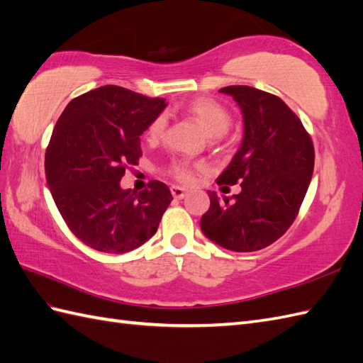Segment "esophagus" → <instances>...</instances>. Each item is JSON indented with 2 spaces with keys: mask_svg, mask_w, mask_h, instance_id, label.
I'll return each mask as SVG.
<instances>
[{
  "mask_svg": "<svg viewBox=\"0 0 363 363\" xmlns=\"http://www.w3.org/2000/svg\"><path fill=\"white\" fill-rule=\"evenodd\" d=\"M172 194H173V198H176V199H182L185 194H187V190L179 187V185H173V187H172Z\"/></svg>",
  "mask_w": 363,
  "mask_h": 363,
  "instance_id": "34e87169",
  "label": "esophagus"
}]
</instances>
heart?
Instances as JSON below:
<instances>
[{
	"label": "heart",
	"mask_w": 363,
	"mask_h": 363,
	"mask_svg": "<svg viewBox=\"0 0 363 363\" xmlns=\"http://www.w3.org/2000/svg\"><path fill=\"white\" fill-rule=\"evenodd\" d=\"M185 111L198 121L206 128V132L211 138L224 136L231 125L230 111L219 104L218 101L211 98H196L189 102ZM167 128V116L160 115L153 119V123L148 125L147 138L150 141H160L164 136ZM170 173L181 182H191L194 176V167L187 161H178L170 167Z\"/></svg>",
	"instance_id": "obj_1"
}]
</instances>
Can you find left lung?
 <instances>
[{"instance_id":"8db88e82","label":"left lung","mask_w":363,"mask_h":363,"mask_svg":"<svg viewBox=\"0 0 363 363\" xmlns=\"http://www.w3.org/2000/svg\"><path fill=\"white\" fill-rule=\"evenodd\" d=\"M242 111L244 138L218 184L240 182V193L219 199L208 191L210 208L201 230L231 252H257L290 228L308 190L314 147L301 119L272 93L248 86L219 90Z\"/></svg>"}]
</instances>
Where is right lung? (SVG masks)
I'll list each match as a JSON object with an SVG mask.
<instances>
[{"mask_svg":"<svg viewBox=\"0 0 363 363\" xmlns=\"http://www.w3.org/2000/svg\"><path fill=\"white\" fill-rule=\"evenodd\" d=\"M119 86L72 99L45 152V178L55 203L79 240L102 253H127L157 230L173 196L161 181L148 189H121L127 165L143 156L141 136L165 108Z\"/></svg>","mask_w":363,"mask_h":363,"instance_id":"add662e5","label":"right lung"}]
</instances>
